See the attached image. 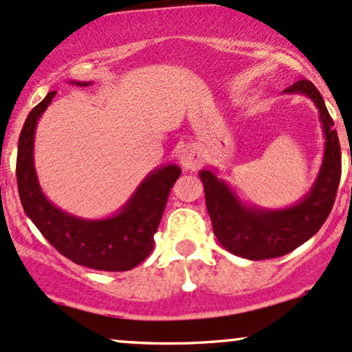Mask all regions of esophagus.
<instances>
[{
	"label": "esophagus",
	"mask_w": 352,
	"mask_h": 352,
	"mask_svg": "<svg viewBox=\"0 0 352 352\" xmlns=\"http://www.w3.org/2000/svg\"><path fill=\"white\" fill-rule=\"evenodd\" d=\"M179 160L182 164V167L187 170H195L202 164V157H200V153L197 152L194 146H184V148H180Z\"/></svg>",
	"instance_id": "1"
}]
</instances>
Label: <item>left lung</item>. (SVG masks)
<instances>
[{
    "label": "left lung",
    "mask_w": 352,
    "mask_h": 352,
    "mask_svg": "<svg viewBox=\"0 0 352 352\" xmlns=\"http://www.w3.org/2000/svg\"><path fill=\"white\" fill-rule=\"evenodd\" d=\"M285 94H302L316 103L326 137L318 179L299 204L280 210L247 207L215 172L199 173L212 229L220 245L250 261L285 256L309 241L329 217L341 180V145L319 90L309 80H299Z\"/></svg>",
    "instance_id": "8db88e82"
}]
</instances>
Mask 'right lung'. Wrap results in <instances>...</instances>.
I'll list each match as a JSON object with an SVG mask.
<instances>
[{
    "label": "right lung",
    "instance_id": "obj_1",
    "mask_svg": "<svg viewBox=\"0 0 352 352\" xmlns=\"http://www.w3.org/2000/svg\"><path fill=\"white\" fill-rule=\"evenodd\" d=\"M75 85L87 87L91 83ZM55 95L56 91H50L43 102L30 111L19 133L16 180L21 206L46 241L75 264L108 272L137 267L152 252L155 244L153 235L164 215L170 190L182 170L177 165L153 170L113 217L87 220L60 210L41 192L33 164L34 129Z\"/></svg>",
    "mask_w": 352,
    "mask_h": 352
}]
</instances>
